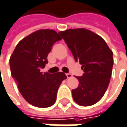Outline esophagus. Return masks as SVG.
Segmentation results:
<instances>
[{
	"label": "esophagus",
	"mask_w": 127,
	"mask_h": 127,
	"mask_svg": "<svg viewBox=\"0 0 127 127\" xmlns=\"http://www.w3.org/2000/svg\"><path fill=\"white\" fill-rule=\"evenodd\" d=\"M66 76H67V78H71L73 75L71 74H66Z\"/></svg>",
	"instance_id": "1"
}]
</instances>
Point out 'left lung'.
Returning a JSON list of instances; mask_svg holds the SVG:
<instances>
[{"label": "left lung", "instance_id": "obj_1", "mask_svg": "<svg viewBox=\"0 0 127 127\" xmlns=\"http://www.w3.org/2000/svg\"><path fill=\"white\" fill-rule=\"evenodd\" d=\"M59 33L84 71L82 77H77L79 86L72 90L73 99L80 106H92L103 97L109 86L113 53L102 37L89 30L69 29Z\"/></svg>", "mask_w": 127, "mask_h": 127}]
</instances>
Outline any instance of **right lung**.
I'll return each instance as SVG.
<instances>
[{
  "mask_svg": "<svg viewBox=\"0 0 127 127\" xmlns=\"http://www.w3.org/2000/svg\"><path fill=\"white\" fill-rule=\"evenodd\" d=\"M61 39L53 30H38L21 39L10 56L11 74L23 97L34 106H53L60 84L67 79L62 72L50 74L40 71L47 63L52 46Z\"/></svg>",
  "mask_w": 127,
  "mask_h": 127,
  "instance_id": "obj_1",
  "label": "right lung"
}]
</instances>
